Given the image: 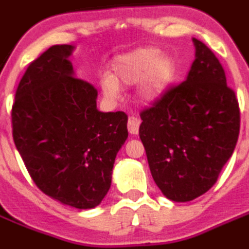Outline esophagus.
I'll use <instances>...</instances> for the list:
<instances>
[{
	"label": "esophagus",
	"instance_id": "1",
	"mask_svg": "<svg viewBox=\"0 0 249 249\" xmlns=\"http://www.w3.org/2000/svg\"><path fill=\"white\" fill-rule=\"evenodd\" d=\"M139 125H141V119L135 118V116H130L128 119V130L130 134L137 135L139 133Z\"/></svg>",
	"mask_w": 249,
	"mask_h": 249
}]
</instances>
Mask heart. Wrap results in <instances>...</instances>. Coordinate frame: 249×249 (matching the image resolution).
<instances>
[{
  "label": "heart",
  "instance_id": "b5f03b06",
  "mask_svg": "<svg viewBox=\"0 0 249 249\" xmlns=\"http://www.w3.org/2000/svg\"><path fill=\"white\" fill-rule=\"evenodd\" d=\"M177 74L176 62L152 47L138 48L121 54L112 62V74L101 79L102 93L108 99L120 95V86H138V99L150 104L163 97Z\"/></svg>",
  "mask_w": 249,
  "mask_h": 249
}]
</instances>
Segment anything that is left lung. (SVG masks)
<instances>
[{
  "mask_svg": "<svg viewBox=\"0 0 249 249\" xmlns=\"http://www.w3.org/2000/svg\"><path fill=\"white\" fill-rule=\"evenodd\" d=\"M192 41L195 60L186 79L142 112L139 128L154 182L176 202L212 189L234 152L241 121L220 62L202 41Z\"/></svg>",
  "mask_w": 249,
  "mask_h": 249,
  "instance_id": "8db88e82",
  "label": "left lung"
}]
</instances>
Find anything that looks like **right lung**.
<instances>
[{"label": "right lung", "instance_id": "obj_1", "mask_svg": "<svg viewBox=\"0 0 249 249\" xmlns=\"http://www.w3.org/2000/svg\"><path fill=\"white\" fill-rule=\"evenodd\" d=\"M73 45H53L18 83L12 106L15 145L45 195L76 209L100 205L111 186L128 116L101 112L97 89L76 77Z\"/></svg>", "mask_w": 249, "mask_h": 249}]
</instances>
